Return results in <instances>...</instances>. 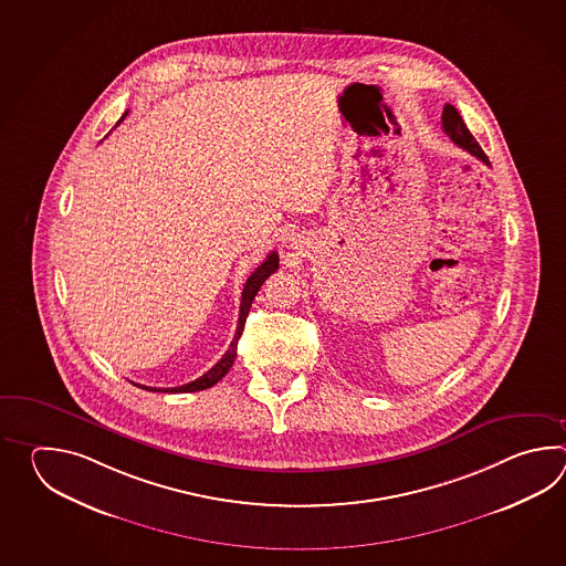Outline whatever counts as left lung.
<instances>
[{
    "label": "left lung",
    "instance_id": "1",
    "mask_svg": "<svg viewBox=\"0 0 566 566\" xmlns=\"http://www.w3.org/2000/svg\"><path fill=\"white\" fill-rule=\"evenodd\" d=\"M441 120H443V132L453 139V144H458L461 149L470 151L471 156L478 157L483 164L490 166V159L483 154L480 144L475 142V137L471 135L468 125L461 119L458 108L453 107V105H446Z\"/></svg>",
    "mask_w": 566,
    "mask_h": 566
}]
</instances>
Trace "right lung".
I'll return each instance as SVG.
<instances>
[{
    "mask_svg": "<svg viewBox=\"0 0 566 566\" xmlns=\"http://www.w3.org/2000/svg\"><path fill=\"white\" fill-rule=\"evenodd\" d=\"M125 115H127V111H125ZM125 115L120 117V120L125 119ZM117 123V125H119ZM279 269V254L273 251V253L266 256L265 261L261 263V265L254 269L253 275L247 279V283H244V289H242V300H241V313H239V324H237V334H234V339H232V344H230V348L227 349V354L220 358V360L205 374V376H200V378H196L193 382H188V385L176 386V388H151V386H142L145 390H154V392H196V390H206V388H210V386L217 385L218 380H222V376L229 373L230 366L234 364V358H237V346H239V337L242 336V329H244V322H247V315H249V310H251V305H253L254 295L259 293V289L261 285L265 283V279L271 275V273H275Z\"/></svg>",
    "mask_w": 566,
    "mask_h": 566,
    "instance_id": "add662e5",
    "label": "right lung"
}]
</instances>
